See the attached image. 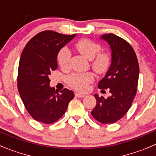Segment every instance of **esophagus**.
I'll return each mask as SVG.
<instances>
[{
  "label": "esophagus",
  "instance_id": "obj_1",
  "mask_svg": "<svg viewBox=\"0 0 156 156\" xmlns=\"http://www.w3.org/2000/svg\"><path fill=\"white\" fill-rule=\"evenodd\" d=\"M75 96L77 98H84L85 97V94H80V93H76L75 94Z\"/></svg>",
  "mask_w": 156,
  "mask_h": 156
}]
</instances>
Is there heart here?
Returning a JSON list of instances; mask_svg holds the SVG:
<instances>
[{"label":"heart","instance_id":"1","mask_svg":"<svg viewBox=\"0 0 156 156\" xmlns=\"http://www.w3.org/2000/svg\"><path fill=\"white\" fill-rule=\"evenodd\" d=\"M76 50L91 60L90 66L94 71L99 75L108 73L112 65V56L108 52L101 51L100 44L89 39H81L75 44ZM71 52L68 48H60L56 55V60L62 69H66L69 65ZM94 80V76L90 72L87 73H72L66 77V83L73 89L78 91H86L88 86Z\"/></svg>","mask_w":156,"mask_h":156}]
</instances>
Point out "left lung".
Returning <instances> with one entry per match:
<instances>
[{"label":"left lung","mask_w":156,"mask_h":156,"mask_svg":"<svg viewBox=\"0 0 156 156\" xmlns=\"http://www.w3.org/2000/svg\"><path fill=\"white\" fill-rule=\"evenodd\" d=\"M101 38L112 49V65L105 76L98 83L99 89H108L112 95L107 98L95 94L97 105L91 115L101 123H114L124 116L131 107L137 94L139 65L134 50L129 43L113 34Z\"/></svg>","instance_id":"left-lung-1"}]
</instances>
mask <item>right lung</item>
<instances>
[{"instance_id":"obj_1","label":"right lung","mask_w":156,"mask_h":156,"mask_svg":"<svg viewBox=\"0 0 156 156\" xmlns=\"http://www.w3.org/2000/svg\"><path fill=\"white\" fill-rule=\"evenodd\" d=\"M76 34L65 35L52 30L34 36L22 52L18 72V90L31 117L38 122L51 124L66 112L74 98L72 90L58 91L49 86L51 72L58 68L56 55Z\"/></svg>"}]
</instances>
